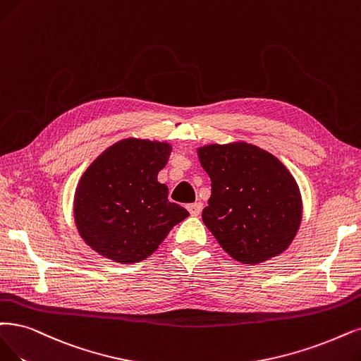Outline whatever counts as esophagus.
I'll list each match as a JSON object with an SVG mask.
<instances>
[{
  "instance_id": "1",
  "label": "esophagus",
  "mask_w": 361,
  "mask_h": 361,
  "mask_svg": "<svg viewBox=\"0 0 361 361\" xmlns=\"http://www.w3.org/2000/svg\"><path fill=\"white\" fill-rule=\"evenodd\" d=\"M204 208V204L202 202H195V204H189L188 205V209L192 216H199L201 214V211Z\"/></svg>"
}]
</instances>
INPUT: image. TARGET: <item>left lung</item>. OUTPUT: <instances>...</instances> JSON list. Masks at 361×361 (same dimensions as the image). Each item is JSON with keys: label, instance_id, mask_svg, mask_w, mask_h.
Segmentation results:
<instances>
[{"label": "left lung", "instance_id": "obj_1", "mask_svg": "<svg viewBox=\"0 0 361 361\" xmlns=\"http://www.w3.org/2000/svg\"><path fill=\"white\" fill-rule=\"evenodd\" d=\"M211 178L202 220L235 260L257 264L290 245L302 219L299 188L271 153L247 142L197 150Z\"/></svg>", "mask_w": 361, "mask_h": 361}]
</instances>
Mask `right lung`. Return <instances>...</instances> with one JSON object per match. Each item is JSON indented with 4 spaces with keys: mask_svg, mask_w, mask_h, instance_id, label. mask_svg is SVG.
<instances>
[{
    "mask_svg": "<svg viewBox=\"0 0 361 361\" xmlns=\"http://www.w3.org/2000/svg\"><path fill=\"white\" fill-rule=\"evenodd\" d=\"M169 154L166 142L128 138L86 169L75 190L74 219L89 247L117 263H138L189 216L168 201V188L157 181Z\"/></svg>",
    "mask_w": 361,
    "mask_h": 361,
    "instance_id": "add662e5",
    "label": "right lung"
}]
</instances>
